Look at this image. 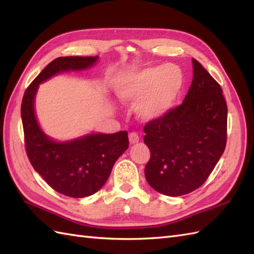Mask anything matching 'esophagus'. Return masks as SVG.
<instances>
[{
	"label": "esophagus",
	"mask_w": 254,
	"mask_h": 254,
	"mask_svg": "<svg viewBox=\"0 0 254 254\" xmlns=\"http://www.w3.org/2000/svg\"><path fill=\"white\" fill-rule=\"evenodd\" d=\"M128 139H130V143L131 144H135L139 141V136L136 132H131L128 134Z\"/></svg>",
	"instance_id": "esophagus-1"
}]
</instances>
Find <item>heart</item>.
<instances>
[{
  "label": "heart",
  "instance_id": "heart-1",
  "mask_svg": "<svg viewBox=\"0 0 254 254\" xmlns=\"http://www.w3.org/2000/svg\"><path fill=\"white\" fill-rule=\"evenodd\" d=\"M185 85L179 66L167 64L131 73L121 79L117 87L123 102H136L138 115L144 119L161 117L175 105Z\"/></svg>",
  "mask_w": 254,
  "mask_h": 254
}]
</instances>
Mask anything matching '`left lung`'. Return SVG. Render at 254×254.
I'll use <instances>...</instances> for the list:
<instances>
[{"label":"left lung","mask_w":254,"mask_h":254,"mask_svg":"<svg viewBox=\"0 0 254 254\" xmlns=\"http://www.w3.org/2000/svg\"><path fill=\"white\" fill-rule=\"evenodd\" d=\"M192 63V84L182 104L144 127V143L150 150L145 178L154 190L169 196L201 187L227 142L223 89L195 59Z\"/></svg>","instance_id":"1"}]
</instances>
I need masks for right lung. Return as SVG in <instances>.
I'll return each mask as SVG.
<instances>
[{
	"instance_id": "add662e5",
	"label": "right lung",
	"mask_w": 254,
	"mask_h": 254,
	"mask_svg": "<svg viewBox=\"0 0 254 254\" xmlns=\"http://www.w3.org/2000/svg\"><path fill=\"white\" fill-rule=\"evenodd\" d=\"M98 57H62L50 62L27 87L20 115L30 164L53 190L71 197L96 193L109 178L116 160L128 147L127 131L90 134L58 143L41 131L34 110L38 86L53 75L94 65Z\"/></svg>"
}]
</instances>
